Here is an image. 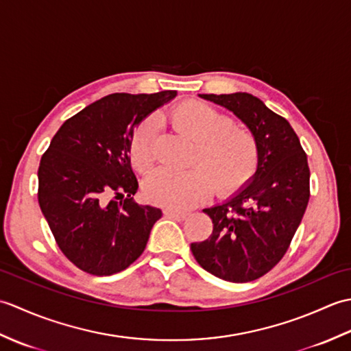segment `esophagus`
I'll return each instance as SVG.
<instances>
[{
	"mask_svg": "<svg viewBox=\"0 0 351 351\" xmlns=\"http://www.w3.org/2000/svg\"><path fill=\"white\" fill-rule=\"evenodd\" d=\"M162 213L166 215H170V217H178V219H185L189 215V213L178 211V210H173V208H164Z\"/></svg>",
	"mask_w": 351,
	"mask_h": 351,
	"instance_id": "esophagus-1",
	"label": "esophagus"
}]
</instances>
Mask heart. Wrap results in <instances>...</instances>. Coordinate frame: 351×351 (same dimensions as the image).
<instances>
[{"label":"heart","instance_id":"b5f03b06","mask_svg":"<svg viewBox=\"0 0 351 351\" xmlns=\"http://www.w3.org/2000/svg\"><path fill=\"white\" fill-rule=\"evenodd\" d=\"M176 130L197 141L189 170L161 167L145 181L146 197L152 204L187 210L210 197L214 189L230 193L249 180L256 169L258 145L253 134L237 128L229 116L200 101H187L170 111ZM154 119L141 122L130 140V158L138 171L151 169L155 161Z\"/></svg>","mask_w":351,"mask_h":351}]
</instances>
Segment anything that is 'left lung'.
<instances>
[{"label": "left lung", "instance_id": "8db88e82", "mask_svg": "<svg viewBox=\"0 0 351 351\" xmlns=\"http://www.w3.org/2000/svg\"><path fill=\"white\" fill-rule=\"evenodd\" d=\"M241 119L258 145L250 181L226 202L205 208L213 234L191 243L199 265L228 282H250L268 273L289 247L309 202L308 158L289 122L245 92L199 95Z\"/></svg>", "mask_w": 351, "mask_h": 351}]
</instances>
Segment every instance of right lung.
<instances>
[{"label":"right lung","instance_id":"1","mask_svg":"<svg viewBox=\"0 0 351 351\" xmlns=\"http://www.w3.org/2000/svg\"><path fill=\"white\" fill-rule=\"evenodd\" d=\"M176 96L113 93L68 119L42 155L39 205L58 247L80 270L110 276L143 253L162 213L132 200L134 128Z\"/></svg>","mask_w":351,"mask_h":351}]
</instances>
